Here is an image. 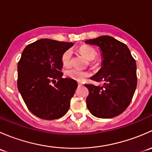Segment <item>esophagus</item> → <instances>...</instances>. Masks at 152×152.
Instances as JSON below:
<instances>
[{
	"label": "esophagus",
	"mask_w": 152,
	"mask_h": 152,
	"mask_svg": "<svg viewBox=\"0 0 152 152\" xmlns=\"http://www.w3.org/2000/svg\"><path fill=\"white\" fill-rule=\"evenodd\" d=\"M78 85H79V86H82V85H83V84L81 83V82H79V83H78Z\"/></svg>",
	"instance_id": "esophagus-1"
}]
</instances>
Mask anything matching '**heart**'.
Returning a JSON list of instances; mask_svg holds the SVG:
<instances>
[{
	"label": "heart",
	"mask_w": 152,
	"mask_h": 152,
	"mask_svg": "<svg viewBox=\"0 0 152 152\" xmlns=\"http://www.w3.org/2000/svg\"><path fill=\"white\" fill-rule=\"evenodd\" d=\"M79 51L81 54L87 59L88 60H93L97 56V51L92 47L83 45L80 47ZM61 62L62 65L65 67H69L71 65L72 62V51L70 50H67L64 52L61 56ZM65 75L67 77L73 79L78 82H84L87 78L91 76V73L87 70H81L77 69H72V70H67L65 72Z\"/></svg>",
	"instance_id": "obj_1"
}]
</instances>
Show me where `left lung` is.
Wrapping results in <instances>:
<instances>
[{
    "label": "left lung",
    "mask_w": 152,
    "mask_h": 152,
    "mask_svg": "<svg viewBox=\"0 0 152 152\" xmlns=\"http://www.w3.org/2000/svg\"><path fill=\"white\" fill-rule=\"evenodd\" d=\"M85 43L100 47L103 67L92 80L104 82L102 86L85 84L89 94L87 109L100 118H111L121 114L128 107L137 87L136 62L128 47L110 36L86 40Z\"/></svg>",
    "instance_id": "1"
}]
</instances>
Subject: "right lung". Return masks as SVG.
<instances>
[{
  "mask_svg": "<svg viewBox=\"0 0 152 152\" xmlns=\"http://www.w3.org/2000/svg\"><path fill=\"white\" fill-rule=\"evenodd\" d=\"M73 45L72 42L41 39L23 51L18 65V88L28 110L39 118H59L70 108L77 83L62 78L61 56Z\"/></svg>",
  "mask_w": 152,
  "mask_h": 152,
  "instance_id": "1",
  "label": "right lung"
}]
</instances>
